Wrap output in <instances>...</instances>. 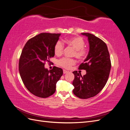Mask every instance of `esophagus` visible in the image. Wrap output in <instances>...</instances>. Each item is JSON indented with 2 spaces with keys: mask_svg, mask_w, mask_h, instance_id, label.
I'll use <instances>...</instances> for the list:
<instances>
[{
  "mask_svg": "<svg viewBox=\"0 0 130 130\" xmlns=\"http://www.w3.org/2000/svg\"><path fill=\"white\" fill-rule=\"evenodd\" d=\"M63 74H67V73H68V72L67 71V70H63Z\"/></svg>",
  "mask_w": 130,
  "mask_h": 130,
  "instance_id": "esophagus-1",
  "label": "esophagus"
}]
</instances>
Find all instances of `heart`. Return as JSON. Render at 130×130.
I'll list each match as a JSON object with an SVG mask.
<instances>
[{"label": "heart", "mask_w": 130, "mask_h": 130, "mask_svg": "<svg viewBox=\"0 0 130 130\" xmlns=\"http://www.w3.org/2000/svg\"><path fill=\"white\" fill-rule=\"evenodd\" d=\"M66 43L75 49L73 55L79 59H84L87 56L88 50L85 48V41L80 36H75L69 38L66 41ZM64 50V45L60 41H58L55 44L54 51L57 56L62 54ZM76 63V61L73 58H63L58 61V65L66 69H69Z\"/></svg>", "instance_id": "obj_1"}]
</instances>
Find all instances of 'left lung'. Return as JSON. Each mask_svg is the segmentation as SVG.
Masks as SVG:
<instances>
[{
	"label": "left lung",
	"mask_w": 130,
	"mask_h": 130,
	"mask_svg": "<svg viewBox=\"0 0 130 130\" xmlns=\"http://www.w3.org/2000/svg\"><path fill=\"white\" fill-rule=\"evenodd\" d=\"M87 36L89 50L84 62L78 69L86 70L84 76L74 71L73 92L80 99H86L95 96L103 89L109 77L111 62L107 45L101 39L89 33H81Z\"/></svg>",
	"instance_id": "obj_1"
}]
</instances>
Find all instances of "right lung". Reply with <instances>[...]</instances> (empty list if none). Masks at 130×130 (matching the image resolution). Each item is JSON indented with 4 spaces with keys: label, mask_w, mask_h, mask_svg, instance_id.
Here are the masks:
<instances>
[{
    "label": "right lung",
    "mask_w": 130,
    "mask_h": 130,
    "mask_svg": "<svg viewBox=\"0 0 130 130\" xmlns=\"http://www.w3.org/2000/svg\"><path fill=\"white\" fill-rule=\"evenodd\" d=\"M61 34L41 33L27 41L19 61V71L23 84L35 96L45 98L55 92L56 84L63 74L54 66L48 70L45 62L55 55L54 48Z\"/></svg>",
    "instance_id": "obj_1"
}]
</instances>
